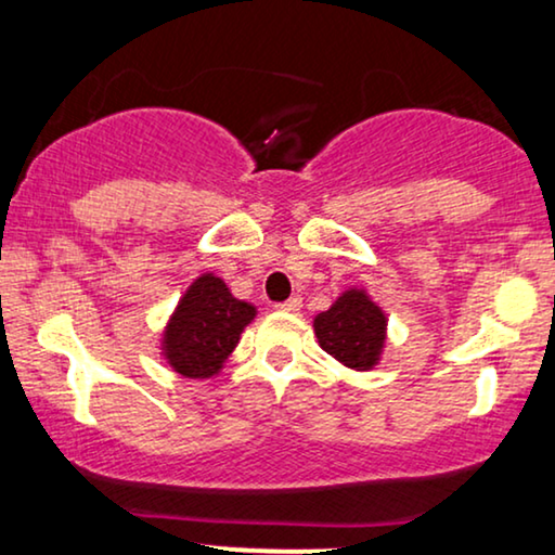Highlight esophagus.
Segmentation results:
<instances>
[{
    "label": "esophagus",
    "instance_id": "esophagus-1",
    "mask_svg": "<svg viewBox=\"0 0 555 555\" xmlns=\"http://www.w3.org/2000/svg\"><path fill=\"white\" fill-rule=\"evenodd\" d=\"M280 313H298V310L302 308V298H298V295H293V298H287L285 302H278L275 306Z\"/></svg>",
    "mask_w": 555,
    "mask_h": 555
}]
</instances>
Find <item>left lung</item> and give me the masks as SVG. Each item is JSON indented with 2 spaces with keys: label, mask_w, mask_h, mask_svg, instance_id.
<instances>
[{
  "label": "left lung",
  "mask_w": 555,
  "mask_h": 555,
  "mask_svg": "<svg viewBox=\"0 0 555 555\" xmlns=\"http://www.w3.org/2000/svg\"><path fill=\"white\" fill-rule=\"evenodd\" d=\"M386 325L389 318L384 308L363 287H348L328 310L313 318L323 351L353 371L378 366L386 348Z\"/></svg>",
  "instance_id": "8db88e82"
}]
</instances>
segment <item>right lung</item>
I'll return each mask as SVG.
<instances>
[{
  "mask_svg": "<svg viewBox=\"0 0 555 555\" xmlns=\"http://www.w3.org/2000/svg\"><path fill=\"white\" fill-rule=\"evenodd\" d=\"M253 302L234 298L215 272H202L181 295L162 331V356L186 378H211L224 369L242 331L255 321Z\"/></svg>",
  "mask_w": 555,
  "mask_h": 555,
  "instance_id": "obj_1",
  "label": "right lung"
}]
</instances>
